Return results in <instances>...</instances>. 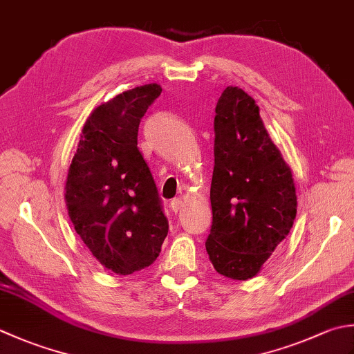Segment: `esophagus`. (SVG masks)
<instances>
[{
	"label": "esophagus",
	"instance_id": "obj_1",
	"mask_svg": "<svg viewBox=\"0 0 354 354\" xmlns=\"http://www.w3.org/2000/svg\"><path fill=\"white\" fill-rule=\"evenodd\" d=\"M170 209H171V212L173 213H178L179 210L183 209V201L179 199V198H176V199H173L171 203H170Z\"/></svg>",
	"mask_w": 354,
	"mask_h": 354
}]
</instances>
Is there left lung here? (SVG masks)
<instances>
[{"mask_svg": "<svg viewBox=\"0 0 354 354\" xmlns=\"http://www.w3.org/2000/svg\"><path fill=\"white\" fill-rule=\"evenodd\" d=\"M214 112L213 223L205 248L219 274L247 281L293 227L296 189L250 95L227 87Z\"/></svg>", "mask_w": 354, "mask_h": 354, "instance_id": "left-lung-1", "label": "left lung"}]
</instances>
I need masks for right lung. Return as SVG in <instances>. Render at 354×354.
<instances>
[{
	"mask_svg": "<svg viewBox=\"0 0 354 354\" xmlns=\"http://www.w3.org/2000/svg\"><path fill=\"white\" fill-rule=\"evenodd\" d=\"M161 92L159 84H145L96 107L68 169V218L96 261L116 274L153 264L169 233L153 176L138 149L141 118Z\"/></svg>",
	"mask_w": 354,
	"mask_h": 354,
	"instance_id": "1",
	"label": "right lung"
}]
</instances>
